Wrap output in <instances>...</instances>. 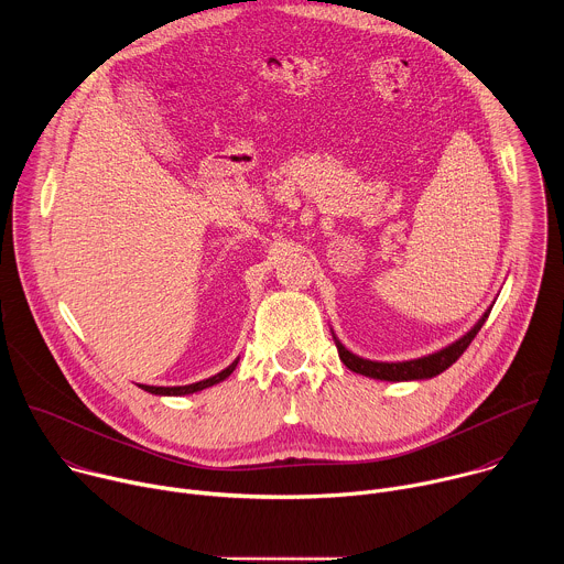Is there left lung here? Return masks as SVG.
<instances>
[{
	"instance_id": "left-lung-1",
	"label": "left lung",
	"mask_w": 564,
	"mask_h": 564,
	"mask_svg": "<svg viewBox=\"0 0 564 564\" xmlns=\"http://www.w3.org/2000/svg\"><path fill=\"white\" fill-rule=\"evenodd\" d=\"M491 307L477 318V324L464 333L457 341L448 344L446 348L420 357V359H411V361H372V359H364L355 352H350L344 344H337L339 350V359L344 361L346 368H350L357 375L370 377V379H379V381H420V379H433L437 375H442L446 368H451L462 355L464 350L470 346V341L475 339V335L479 333V328L485 326V321L489 318Z\"/></svg>"
}]
</instances>
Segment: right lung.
<instances>
[{"instance_id":"right-lung-1","label":"right lung","mask_w":564,"mask_h":564,"mask_svg":"<svg viewBox=\"0 0 564 564\" xmlns=\"http://www.w3.org/2000/svg\"><path fill=\"white\" fill-rule=\"evenodd\" d=\"M236 364H238V361H234L231 366H227V368L220 370L218 375H214V377H209V379H203V381H196V383H187V386H144V383H140V388L147 390V392H151V394H160V397L194 394V392H200V390H205V388H209V386H214V383L227 379V377L234 372Z\"/></svg>"}]
</instances>
